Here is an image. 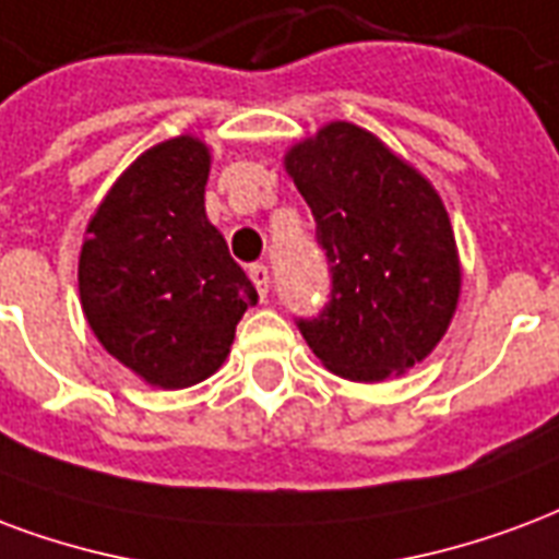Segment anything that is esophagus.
<instances>
[{
  "mask_svg": "<svg viewBox=\"0 0 559 559\" xmlns=\"http://www.w3.org/2000/svg\"><path fill=\"white\" fill-rule=\"evenodd\" d=\"M248 275H251V281H254L260 299H266L269 296V266H263V263H254V266H248Z\"/></svg>",
  "mask_w": 559,
  "mask_h": 559,
  "instance_id": "obj_1",
  "label": "esophagus"
}]
</instances>
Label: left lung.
I'll use <instances>...</instances> for the list:
<instances>
[{"instance_id":"left-lung-1","label":"left lung","mask_w":559,"mask_h":559,"mask_svg":"<svg viewBox=\"0 0 559 559\" xmlns=\"http://www.w3.org/2000/svg\"><path fill=\"white\" fill-rule=\"evenodd\" d=\"M317 222L332 290L301 337L332 373L382 382L424 361L459 299L456 239L436 189L355 123H329L287 153Z\"/></svg>"}]
</instances>
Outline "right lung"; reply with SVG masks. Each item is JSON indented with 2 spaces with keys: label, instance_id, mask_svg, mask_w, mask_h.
I'll use <instances>...</instances> for the list:
<instances>
[{
  "label": "right lung",
  "instance_id": "1",
  "mask_svg": "<svg viewBox=\"0 0 559 559\" xmlns=\"http://www.w3.org/2000/svg\"><path fill=\"white\" fill-rule=\"evenodd\" d=\"M210 153L180 135L142 153L91 218L80 258L82 311L123 367L159 388H189L230 353L258 301L206 222Z\"/></svg>",
  "mask_w": 559,
  "mask_h": 559
}]
</instances>
